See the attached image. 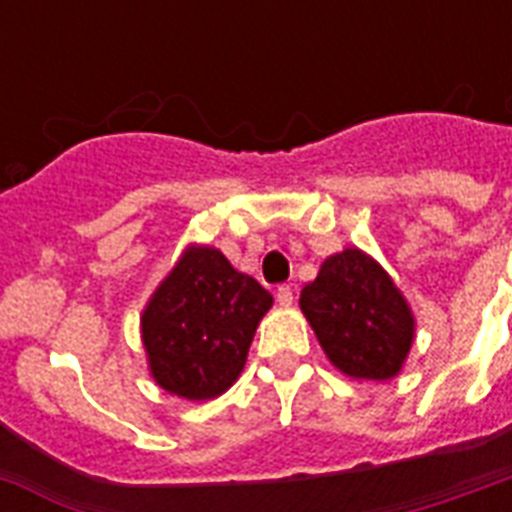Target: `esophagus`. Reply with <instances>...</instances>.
<instances>
[{"instance_id": "34e87169", "label": "esophagus", "mask_w": 512, "mask_h": 512, "mask_svg": "<svg viewBox=\"0 0 512 512\" xmlns=\"http://www.w3.org/2000/svg\"><path fill=\"white\" fill-rule=\"evenodd\" d=\"M276 300H279V305H292V300H295V295H292V287L289 284H281L279 289H276Z\"/></svg>"}]
</instances>
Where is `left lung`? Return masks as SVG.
<instances>
[{"label": "left lung", "mask_w": 512, "mask_h": 512, "mask_svg": "<svg viewBox=\"0 0 512 512\" xmlns=\"http://www.w3.org/2000/svg\"><path fill=\"white\" fill-rule=\"evenodd\" d=\"M329 361L358 380L396 377L412 348L414 319L390 276L358 249L324 260L300 292Z\"/></svg>", "instance_id": "8db88e82"}]
</instances>
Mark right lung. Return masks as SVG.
<instances>
[{"label": "right lung", "instance_id": "1", "mask_svg": "<svg viewBox=\"0 0 512 512\" xmlns=\"http://www.w3.org/2000/svg\"><path fill=\"white\" fill-rule=\"evenodd\" d=\"M271 292L233 271L223 252L191 247L143 313V342L154 380L175 396H220L244 369Z\"/></svg>", "mask_w": 512, "mask_h": 512}]
</instances>
